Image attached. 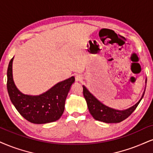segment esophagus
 <instances>
[{"mask_svg":"<svg viewBox=\"0 0 153 153\" xmlns=\"http://www.w3.org/2000/svg\"><path fill=\"white\" fill-rule=\"evenodd\" d=\"M75 79H76V82H82V76L79 74L76 75V78H75Z\"/></svg>","mask_w":153,"mask_h":153,"instance_id":"esophagus-1","label":"esophagus"}]
</instances>
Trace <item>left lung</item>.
Listing matches in <instances>:
<instances>
[{
  "mask_svg": "<svg viewBox=\"0 0 153 153\" xmlns=\"http://www.w3.org/2000/svg\"><path fill=\"white\" fill-rule=\"evenodd\" d=\"M146 84L147 78L146 79ZM146 87L140 100L135 104L123 110L113 108L103 104L96 97H94L84 85H83V94L87 103L88 111L94 119L106 123H116L126 119L135 110L143 98L146 91Z\"/></svg>",
  "mask_w": 153,
  "mask_h": 153,
  "instance_id": "obj_1",
  "label": "left lung"
}]
</instances>
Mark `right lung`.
<instances>
[{
  "instance_id": "obj_1",
  "label": "right lung",
  "mask_w": 153,
  "mask_h": 153,
  "mask_svg": "<svg viewBox=\"0 0 153 153\" xmlns=\"http://www.w3.org/2000/svg\"><path fill=\"white\" fill-rule=\"evenodd\" d=\"M13 57L7 71V88L11 102L20 114L30 123L45 124L59 120L65 110V101L74 76L58 82L39 95L22 93L15 84L13 76Z\"/></svg>"
}]
</instances>
